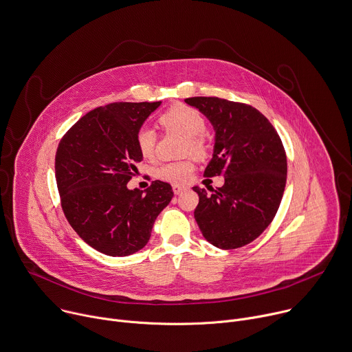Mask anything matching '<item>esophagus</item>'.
Masks as SVG:
<instances>
[{"instance_id": "obj_1", "label": "esophagus", "mask_w": 352, "mask_h": 352, "mask_svg": "<svg viewBox=\"0 0 352 352\" xmlns=\"http://www.w3.org/2000/svg\"><path fill=\"white\" fill-rule=\"evenodd\" d=\"M187 190V187L186 186H180V184H175L173 186V192L176 194V195H179V194H182L183 191H186Z\"/></svg>"}]
</instances>
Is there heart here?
Wrapping results in <instances>:
<instances>
[{
  "label": "heart",
  "instance_id": "heart-1",
  "mask_svg": "<svg viewBox=\"0 0 352 352\" xmlns=\"http://www.w3.org/2000/svg\"><path fill=\"white\" fill-rule=\"evenodd\" d=\"M161 126L168 131H177L184 135L183 154L194 155L202 158L208 153V142L204 135L205 119L204 116L192 107L177 104L166 109L160 116ZM135 143L140 154L150 160L155 155L157 150V131L151 126H142L135 133ZM194 161L186 158L175 162H165L160 165L155 170L157 177L172 184H184L187 183L194 173Z\"/></svg>",
  "mask_w": 352,
  "mask_h": 352
}]
</instances>
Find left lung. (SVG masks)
Wrapping results in <instances>:
<instances>
[{
  "label": "left lung",
  "mask_w": 352,
  "mask_h": 352,
  "mask_svg": "<svg viewBox=\"0 0 352 352\" xmlns=\"http://www.w3.org/2000/svg\"><path fill=\"white\" fill-rule=\"evenodd\" d=\"M212 123L214 155L204 175L225 184L192 190L194 210L206 241L222 250L250 244L273 221L286 187L287 157L272 123L254 107L218 97L184 100Z\"/></svg>",
  "instance_id": "obj_1"
}]
</instances>
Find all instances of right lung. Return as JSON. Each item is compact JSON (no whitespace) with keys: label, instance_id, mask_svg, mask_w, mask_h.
Segmentation results:
<instances>
[{"label":"right lung","instance_id":"add662e5","mask_svg":"<svg viewBox=\"0 0 352 352\" xmlns=\"http://www.w3.org/2000/svg\"><path fill=\"white\" fill-rule=\"evenodd\" d=\"M161 105L113 102L82 116L60 138L55 177L63 214L94 250L127 256L146 247L161 210L170 202L169 183L155 180L143 192L127 188L143 161L135 133Z\"/></svg>","mask_w":352,"mask_h":352}]
</instances>
